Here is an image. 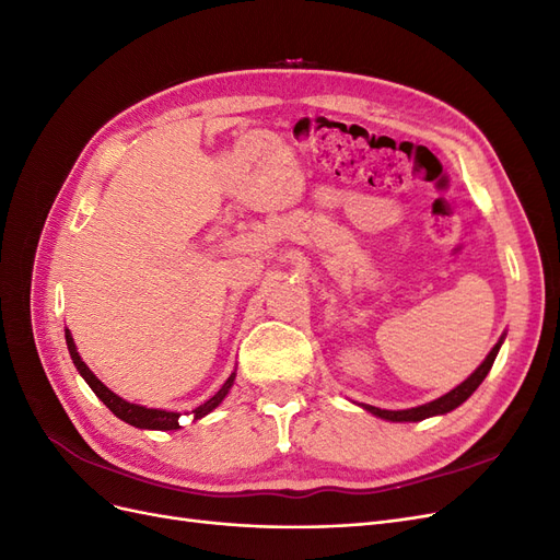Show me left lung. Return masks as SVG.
I'll return each instance as SVG.
<instances>
[{"label":"left lung","mask_w":560,"mask_h":560,"mask_svg":"<svg viewBox=\"0 0 560 560\" xmlns=\"http://www.w3.org/2000/svg\"><path fill=\"white\" fill-rule=\"evenodd\" d=\"M500 346H502V338L495 343V348L488 352V358L481 362V366H479L477 371H474V374H471L465 383H460L455 389H451V393L444 395V397H439V399H434V401H430V404L416 406V409H406V411H385V409H376V406H364V409L371 411L374 416H378V418L393 420V422H411V420L416 422V420H425V418H430V416L448 413V411L455 409V406H460V404L474 393V389H477V387L483 383V378L488 376L490 366H493V362H495V358H498Z\"/></svg>","instance_id":"8db88e82"}]
</instances>
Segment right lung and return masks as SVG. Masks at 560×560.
<instances>
[{
    "instance_id": "right-lung-1",
    "label": "right lung",
    "mask_w": 560,
    "mask_h": 560,
    "mask_svg": "<svg viewBox=\"0 0 560 560\" xmlns=\"http://www.w3.org/2000/svg\"><path fill=\"white\" fill-rule=\"evenodd\" d=\"M65 338H67V350H70L72 362H74V366L79 369V374L83 376V381H86V383L91 385L93 393H95L100 399H103V404L107 406V409H109L116 418H121L124 422H128V425L142 428V430H177V428H179L182 413H175V411H159V409H144V406L130 404V401L121 399L118 395H114L112 389H109L107 385H103V381H97V376L93 374V371L81 362L70 329H65ZM233 378H235V374L229 376V381L222 385V389H219V393H217L214 397H210L206 404H200L198 409H194L191 416L198 420V418H202V416H208L212 409H217V406L222 404V399L229 395V389H231V385H233Z\"/></svg>"
}]
</instances>
